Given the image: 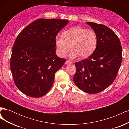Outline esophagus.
Wrapping results in <instances>:
<instances>
[{
	"label": "esophagus",
	"mask_w": 129,
	"mask_h": 129,
	"mask_svg": "<svg viewBox=\"0 0 129 129\" xmlns=\"http://www.w3.org/2000/svg\"><path fill=\"white\" fill-rule=\"evenodd\" d=\"M73 63V62L72 61H68V60H67L65 62V64H72Z\"/></svg>",
	"instance_id": "obj_1"
}]
</instances>
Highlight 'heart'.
Returning <instances> with one entry per match:
<instances>
[{"instance_id":"obj_1","label":"heart","mask_w":129,"mask_h":129,"mask_svg":"<svg viewBox=\"0 0 129 129\" xmlns=\"http://www.w3.org/2000/svg\"><path fill=\"white\" fill-rule=\"evenodd\" d=\"M55 42L60 57H64L72 47L70 58H75L80 55L82 58H87L96 48L97 37L93 30L76 26L66 30L63 36L57 35Z\"/></svg>"}]
</instances>
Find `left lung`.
Here are the masks:
<instances>
[{
	"label": "left lung",
	"mask_w": 129,
	"mask_h": 129,
	"mask_svg": "<svg viewBox=\"0 0 129 129\" xmlns=\"http://www.w3.org/2000/svg\"><path fill=\"white\" fill-rule=\"evenodd\" d=\"M97 37L96 48L86 59L75 62L73 81L88 93H97L115 80L122 62V49L117 35L106 26L87 22Z\"/></svg>",
	"instance_id": "obj_1"
}]
</instances>
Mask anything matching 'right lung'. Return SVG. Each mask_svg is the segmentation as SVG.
Segmentation results:
<instances>
[{"label":"right lung","mask_w":129,"mask_h":129,"mask_svg":"<svg viewBox=\"0 0 129 129\" xmlns=\"http://www.w3.org/2000/svg\"><path fill=\"white\" fill-rule=\"evenodd\" d=\"M68 22L64 19H39L15 39L11 70L15 85L26 95L40 97L51 89L55 73L66 61L56 55L55 37Z\"/></svg>","instance_id":"1"}]
</instances>
